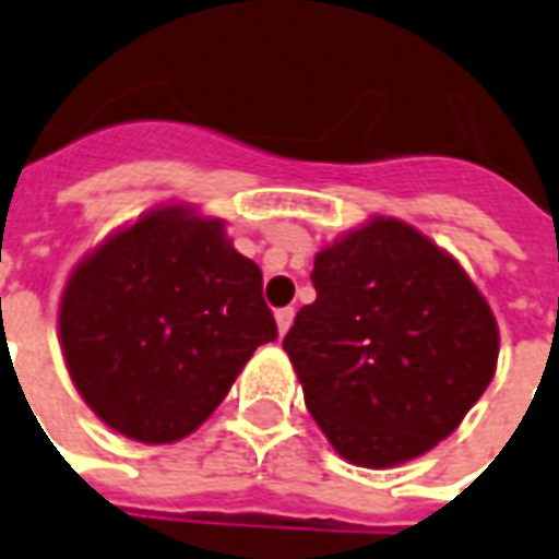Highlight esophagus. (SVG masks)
<instances>
[{
    "label": "esophagus",
    "instance_id": "1",
    "mask_svg": "<svg viewBox=\"0 0 559 559\" xmlns=\"http://www.w3.org/2000/svg\"><path fill=\"white\" fill-rule=\"evenodd\" d=\"M293 319H296V310H293V307H284V310H278V313H275V324H278L281 336H284V333L293 328Z\"/></svg>",
    "mask_w": 559,
    "mask_h": 559
}]
</instances>
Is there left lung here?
Segmentation results:
<instances>
[{
  "label": "left lung",
  "mask_w": 559,
  "mask_h": 559,
  "mask_svg": "<svg viewBox=\"0 0 559 559\" xmlns=\"http://www.w3.org/2000/svg\"><path fill=\"white\" fill-rule=\"evenodd\" d=\"M313 287L284 350L340 459L389 469L450 438L499 362L496 316L459 258L373 214L316 254Z\"/></svg>",
  "instance_id": "left-lung-1"
}]
</instances>
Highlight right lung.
Returning a JSON list of instances; mask_svg holds the SVG:
<instances>
[{
    "instance_id": "right-lung-1",
    "label": "right lung",
    "mask_w": 559,
    "mask_h": 559,
    "mask_svg": "<svg viewBox=\"0 0 559 559\" xmlns=\"http://www.w3.org/2000/svg\"><path fill=\"white\" fill-rule=\"evenodd\" d=\"M258 263L226 223L162 202L74 263L57 340L92 415L142 443L200 429L263 342L278 336Z\"/></svg>"
}]
</instances>
